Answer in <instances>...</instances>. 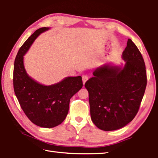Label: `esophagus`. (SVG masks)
Instances as JSON below:
<instances>
[{
    "mask_svg": "<svg viewBox=\"0 0 158 158\" xmlns=\"http://www.w3.org/2000/svg\"><path fill=\"white\" fill-rule=\"evenodd\" d=\"M89 79V77L86 75H83L82 76V81H83V84H85V83L87 81V80Z\"/></svg>",
    "mask_w": 158,
    "mask_h": 158,
    "instance_id": "34e87169",
    "label": "esophagus"
}]
</instances>
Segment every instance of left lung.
I'll return each instance as SVG.
<instances>
[{
    "instance_id": "obj_1",
    "label": "left lung",
    "mask_w": 158,
    "mask_h": 158,
    "mask_svg": "<svg viewBox=\"0 0 158 158\" xmlns=\"http://www.w3.org/2000/svg\"><path fill=\"white\" fill-rule=\"evenodd\" d=\"M122 58L124 65L104 64L85 84L89 91L90 118L96 127L104 131L121 129L132 121L145 92V63L130 39Z\"/></svg>"
}]
</instances>
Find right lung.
I'll use <instances>...</instances> for the list:
<instances>
[{
	"mask_svg": "<svg viewBox=\"0 0 158 158\" xmlns=\"http://www.w3.org/2000/svg\"><path fill=\"white\" fill-rule=\"evenodd\" d=\"M49 29H37L23 43L15 58L13 75L15 93L21 109L32 123L46 128L57 126L65 119L71 98L83 86L81 76L67 77L56 84L46 85L26 73L23 56L37 37Z\"/></svg>",
	"mask_w": 158,
	"mask_h": 158,
	"instance_id": "right-lung-1",
	"label": "right lung"
}]
</instances>
